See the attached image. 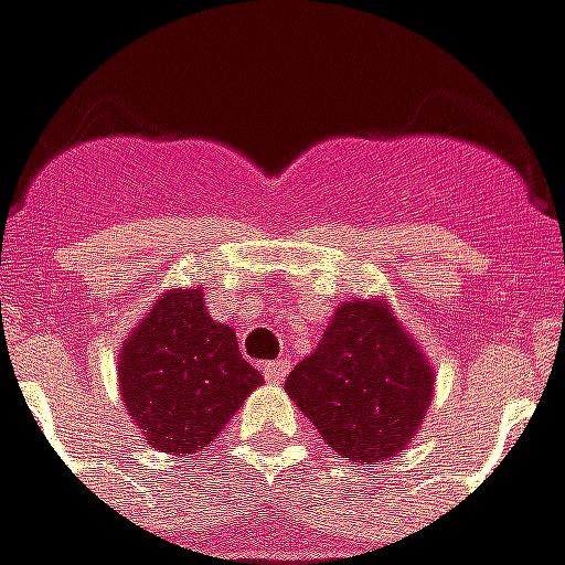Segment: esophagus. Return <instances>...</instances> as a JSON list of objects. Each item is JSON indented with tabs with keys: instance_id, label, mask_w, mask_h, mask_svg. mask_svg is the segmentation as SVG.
I'll return each instance as SVG.
<instances>
[{
	"instance_id": "1",
	"label": "esophagus",
	"mask_w": 565,
	"mask_h": 565,
	"mask_svg": "<svg viewBox=\"0 0 565 565\" xmlns=\"http://www.w3.org/2000/svg\"><path fill=\"white\" fill-rule=\"evenodd\" d=\"M287 372H290V360H271V363H266V366H263V375H266V379L269 381H284L287 379Z\"/></svg>"
}]
</instances>
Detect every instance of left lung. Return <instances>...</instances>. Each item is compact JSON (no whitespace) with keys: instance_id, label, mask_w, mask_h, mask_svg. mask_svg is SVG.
I'll use <instances>...</instances> for the list:
<instances>
[{"instance_id":"obj_1","label":"left lung","mask_w":565,"mask_h":565,"mask_svg":"<svg viewBox=\"0 0 565 565\" xmlns=\"http://www.w3.org/2000/svg\"><path fill=\"white\" fill-rule=\"evenodd\" d=\"M433 363L387 306L348 299L332 311L318 348L296 363L284 391L323 441L369 466L396 457L433 403Z\"/></svg>"}]
</instances>
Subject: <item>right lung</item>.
Returning a JSON list of instances; mask_svg holds the SVG:
<instances>
[{
  "instance_id": "1",
  "label": "right lung",
  "mask_w": 565,
  "mask_h": 565,
  "mask_svg": "<svg viewBox=\"0 0 565 565\" xmlns=\"http://www.w3.org/2000/svg\"><path fill=\"white\" fill-rule=\"evenodd\" d=\"M202 287L166 290L117 354V387L132 424L162 454H196L221 436L263 375L233 327L211 320Z\"/></svg>"
}]
</instances>
